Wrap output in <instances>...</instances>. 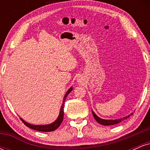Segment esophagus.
<instances>
[{
	"instance_id": "34e87169",
	"label": "esophagus",
	"mask_w": 150,
	"mask_h": 150,
	"mask_svg": "<svg viewBox=\"0 0 150 150\" xmlns=\"http://www.w3.org/2000/svg\"><path fill=\"white\" fill-rule=\"evenodd\" d=\"M77 82H82V79H80V77H79V78L77 79Z\"/></svg>"
}]
</instances>
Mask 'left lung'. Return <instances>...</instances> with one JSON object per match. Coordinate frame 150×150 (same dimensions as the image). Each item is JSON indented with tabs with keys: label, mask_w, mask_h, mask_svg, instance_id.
<instances>
[{
	"label": "left lung",
	"mask_w": 150,
	"mask_h": 150,
	"mask_svg": "<svg viewBox=\"0 0 150 150\" xmlns=\"http://www.w3.org/2000/svg\"><path fill=\"white\" fill-rule=\"evenodd\" d=\"M92 112L93 116H94V118H95V120H97V121L99 123V124L103 125H112L117 124V123H120V122H121L122 120H123L126 119V118H128V117H130V116H131L132 114H133V113H130V115H128V116H125V117H124V118H119V119L105 120V119H102V118H99V116H97V115L95 114V113H94L93 111H92Z\"/></svg>",
	"instance_id": "8db88e82"
}]
</instances>
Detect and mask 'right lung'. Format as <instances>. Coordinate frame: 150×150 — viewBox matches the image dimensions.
<instances>
[{
    "label": "right lung",
    "instance_id": "right-lung-1",
    "mask_svg": "<svg viewBox=\"0 0 150 150\" xmlns=\"http://www.w3.org/2000/svg\"><path fill=\"white\" fill-rule=\"evenodd\" d=\"M73 90V87H70V88L67 91V92L65 93L64 97H63V104H62V106L61 107V110H60V113H59V116H58V118L55 120L54 122L51 124H48V125H32L30 124V123H27L22 118H20V119L22 122L24 123L26 126L29 127L30 128L33 129V130H37V131H42V132H51L55 130L56 129H57L58 127L60 126L61 124L62 121L63 120V116H64V112H63V106H64V102L65 99H66L67 96L69 94V93Z\"/></svg>",
    "mask_w": 150,
    "mask_h": 150
}]
</instances>
